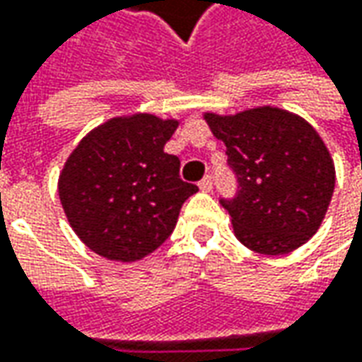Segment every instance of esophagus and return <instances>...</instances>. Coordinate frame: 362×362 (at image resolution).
I'll use <instances>...</instances> for the list:
<instances>
[{
	"label": "esophagus",
	"instance_id": "obj_1",
	"mask_svg": "<svg viewBox=\"0 0 362 362\" xmlns=\"http://www.w3.org/2000/svg\"><path fill=\"white\" fill-rule=\"evenodd\" d=\"M199 189H202L203 193H209V191L214 189V181H211V177H203L202 181H199Z\"/></svg>",
	"mask_w": 362,
	"mask_h": 362
}]
</instances>
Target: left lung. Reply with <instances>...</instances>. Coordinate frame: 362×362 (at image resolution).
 Returning <instances> with one entry per match:
<instances>
[{
    "label": "left lung",
    "mask_w": 362,
    "mask_h": 362,
    "mask_svg": "<svg viewBox=\"0 0 362 362\" xmlns=\"http://www.w3.org/2000/svg\"><path fill=\"white\" fill-rule=\"evenodd\" d=\"M203 120L238 175V197L221 202L235 238L264 256H284L308 242L337 181L334 160L313 124L270 105L235 115L203 112Z\"/></svg>",
    "instance_id": "8db88e82"
}]
</instances>
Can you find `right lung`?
I'll list each match as a JSON object with an SVG mask.
<instances>
[{"mask_svg": "<svg viewBox=\"0 0 362 362\" xmlns=\"http://www.w3.org/2000/svg\"><path fill=\"white\" fill-rule=\"evenodd\" d=\"M181 119L131 112L86 132L58 177L70 228L94 254L139 262L165 242L181 205L197 187L179 179V159L165 153Z\"/></svg>", "mask_w": 362, "mask_h": 362, "instance_id": "obj_1", "label": "right lung"}]
</instances>
